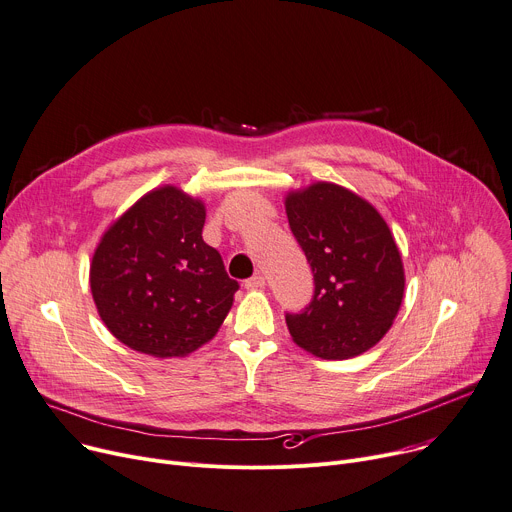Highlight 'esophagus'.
Here are the masks:
<instances>
[{
	"mask_svg": "<svg viewBox=\"0 0 512 512\" xmlns=\"http://www.w3.org/2000/svg\"><path fill=\"white\" fill-rule=\"evenodd\" d=\"M263 286H265V277L261 273H255L253 277H249V280L245 282L247 290H261Z\"/></svg>",
	"mask_w": 512,
	"mask_h": 512,
	"instance_id": "obj_1",
	"label": "esophagus"
}]
</instances>
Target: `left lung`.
<instances>
[{"label":"left lung","instance_id":"8db88e82","mask_svg":"<svg viewBox=\"0 0 512 512\" xmlns=\"http://www.w3.org/2000/svg\"><path fill=\"white\" fill-rule=\"evenodd\" d=\"M286 214L312 275L310 304L286 324L320 359H349L392 327L404 296V267L378 210L341 185L320 181L286 198Z\"/></svg>","mask_w":512,"mask_h":512}]
</instances>
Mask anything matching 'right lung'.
I'll return each mask as SVG.
<instances>
[{
	"label": "right lung",
	"instance_id": "right-lung-1",
	"mask_svg": "<svg viewBox=\"0 0 512 512\" xmlns=\"http://www.w3.org/2000/svg\"><path fill=\"white\" fill-rule=\"evenodd\" d=\"M204 222L200 200L165 185L106 230L89 286L120 343L155 357H181L218 333L239 282L204 243Z\"/></svg>",
	"mask_w": 512,
	"mask_h": 512
}]
</instances>
